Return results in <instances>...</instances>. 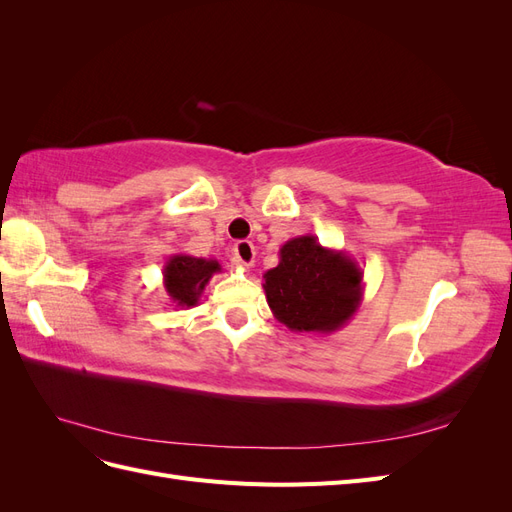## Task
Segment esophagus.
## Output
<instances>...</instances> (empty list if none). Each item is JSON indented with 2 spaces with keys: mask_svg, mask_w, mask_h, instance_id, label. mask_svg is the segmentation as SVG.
<instances>
[{
  "mask_svg": "<svg viewBox=\"0 0 512 512\" xmlns=\"http://www.w3.org/2000/svg\"><path fill=\"white\" fill-rule=\"evenodd\" d=\"M235 256L241 262L243 267H252L254 260H256V247L252 241H237L235 243Z\"/></svg>",
  "mask_w": 512,
  "mask_h": 512,
  "instance_id": "esophagus-1",
  "label": "esophagus"
}]
</instances>
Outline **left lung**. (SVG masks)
<instances>
[{"mask_svg": "<svg viewBox=\"0 0 512 512\" xmlns=\"http://www.w3.org/2000/svg\"><path fill=\"white\" fill-rule=\"evenodd\" d=\"M262 277L273 316L297 333H335L363 301V271L356 260L320 245L314 235L286 241L277 267Z\"/></svg>", "mask_w": 512, "mask_h": 512, "instance_id": "1", "label": "left lung"}]
</instances>
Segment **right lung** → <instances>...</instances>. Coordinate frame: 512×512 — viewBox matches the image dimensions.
Returning <instances> with one entry per match:
<instances>
[{
  "instance_id": "add662e5",
  "label": "right lung",
  "mask_w": 512,
  "mask_h": 512,
  "mask_svg": "<svg viewBox=\"0 0 512 512\" xmlns=\"http://www.w3.org/2000/svg\"><path fill=\"white\" fill-rule=\"evenodd\" d=\"M222 265L215 258H196L190 254H173L162 269L164 290L175 307H194L203 297L205 286Z\"/></svg>"
}]
</instances>
